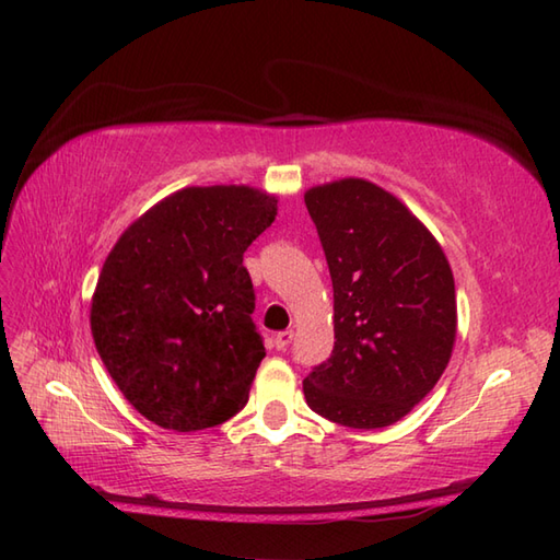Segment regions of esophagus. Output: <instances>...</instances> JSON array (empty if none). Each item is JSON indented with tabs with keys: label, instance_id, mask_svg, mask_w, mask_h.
<instances>
[{
	"label": "esophagus",
	"instance_id": "34e87169",
	"mask_svg": "<svg viewBox=\"0 0 560 560\" xmlns=\"http://www.w3.org/2000/svg\"><path fill=\"white\" fill-rule=\"evenodd\" d=\"M293 341V329H287V331H279V335H273V347H277L279 351L289 349Z\"/></svg>",
	"mask_w": 560,
	"mask_h": 560
}]
</instances>
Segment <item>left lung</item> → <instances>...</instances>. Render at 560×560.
Here are the masks:
<instances>
[{"mask_svg": "<svg viewBox=\"0 0 560 560\" xmlns=\"http://www.w3.org/2000/svg\"><path fill=\"white\" fill-rule=\"evenodd\" d=\"M305 207L335 289V349L303 380L307 407L349 428L397 423L455 347L450 261L395 195L361 177L311 187Z\"/></svg>", "mask_w": 560, "mask_h": 560, "instance_id": "1", "label": "left lung"}]
</instances>
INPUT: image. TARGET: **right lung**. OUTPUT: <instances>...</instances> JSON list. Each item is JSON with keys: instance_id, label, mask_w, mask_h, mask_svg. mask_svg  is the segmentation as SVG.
Masks as SVG:
<instances>
[{"instance_id": "right-lung-1", "label": "right lung", "mask_w": 560, "mask_h": 560, "mask_svg": "<svg viewBox=\"0 0 560 560\" xmlns=\"http://www.w3.org/2000/svg\"><path fill=\"white\" fill-rule=\"evenodd\" d=\"M277 217L247 185L185 187L120 235L91 301V331L125 399L177 433L241 411L265 343L243 253Z\"/></svg>"}]
</instances>
